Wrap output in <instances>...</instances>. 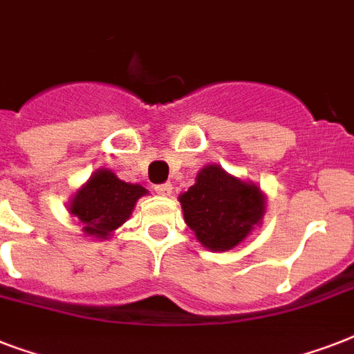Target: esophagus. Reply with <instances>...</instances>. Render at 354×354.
<instances>
[{"label": "esophagus", "instance_id": "esophagus-1", "mask_svg": "<svg viewBox=\"0 0 354 354\" xmlns=\"http://www.w3.org/2000/svg\"><path fill=\"white\" fill-rule=\"evenodd\" d=\"M156 193L163 194V196H171L172 193V185L171 183H160V185H156Z\"/></svg>", "mask_w": 354, "mask_h": 354}]
</instances>
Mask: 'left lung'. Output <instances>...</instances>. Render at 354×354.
<instances>
[{
  "mask_svg": "<svg viewBox=\"0 0 354 354\" xmlns=\"http://www.w3.org/2000/svg\"><path fill=\"white\" fill-rule=\"evenodd\" d=\"M180 204L196 239L216 252L235 248L264 215V196L257 185L230 176L218 165L204 167Z\"/></svg>",
  "mask_w": 354,
  "mask_h": 354,
  "instance_id": "left-lung-1",
  "label": "left lung"
}]
</instances>
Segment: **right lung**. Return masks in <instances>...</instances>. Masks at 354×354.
<instances>
[{
    "label": "right lung",
    "instance_id": "add662e5",
    "mask_svg": "<svg viewBox=\"0 0 354 354\" xmlns=\"http://www.w3.org/2000/svg\"><path fill=\"white\" fill-rule=\"evenodd\" d=\"M143 194H147L145 187L121 182L112 171L101 169L75 194L69 211L84 224L88 235L106 239L128 221L133 205Z\"/></svg>",
    "mask_w": 354,
    "mask_h": 354
}]
</instances>
